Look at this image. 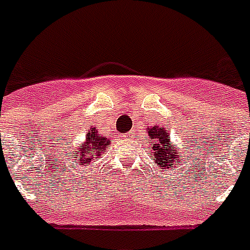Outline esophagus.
<instances>
[{
    "instance_id": "esophagus-1",
    "label": "esophagus",
    "mask_w": 250,
    "mask_h": 250,
    "mask_svg": "<svg viewBox=\"0 0 250 250\" xmlns=\"http://www.w3.org/2000/svg\"><path fill=\"white\" fill-rule=\"evenodd\" d=\"M132 136H133V133H125V139H131Z\"/></svg>"
}]
</instances>
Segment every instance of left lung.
Instances as JSON below:
<instances>
[{"label": "left lung", "instance_id": "1", "mask_svg": "<svg viewBox=\"0 0 250 250\" xmlns=\"http://www.w3.org/2000/svg\"><path fill=\"white\" fill-rule=\"evenodd\" d=\"M148 137H145V140L149 144V157L153 160V164H156L157 167L160 168V174L162 171L167 172L171 168H174L175 171L178 170V167L180 165H187V158H192L190 154H183V150H180V146L172 143L170 139V132L167 131L165 127L161 125H153L150 128H148ZM187 143L182 145L183 149L187 146ZM192 152V150H189ZM194 152H192L193 154ZM193 166L197 168L196 164L193 162ZM190 170H193V167H189ZM184 168H182V171ZM160 176V175H158ZM189 178V176H188Z\"/></svg>", "mask_w": 250, "mask_h": 250}]
</instances>
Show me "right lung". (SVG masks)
Here are the masks:
<instances>
[{
	"label": "right lung",
	"mask_w": 250,
	"mask_h": 250,
	"mask_svg": "<svg viewBox=\"0 0 250 250\" xmlns=\"http://www.w3.org/2000/svg\"><path fill=\"white\" fill-rule=\"evenodd\" d=\"M110 146V137L101 135L94 127L86 129L85 137L83 141L78 144L68 146V154L62 157L64 165L68 171L88 170V167H94V162H97L104 154L105 150ZM72 167V169L69 167Z\"/></svg>",
	"instance_id": "right-lung-1"
}]
</instances>
